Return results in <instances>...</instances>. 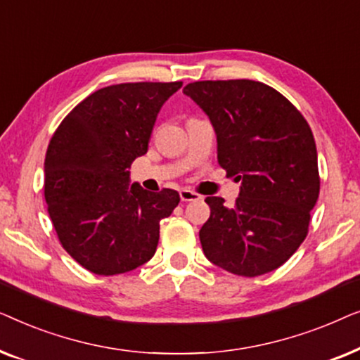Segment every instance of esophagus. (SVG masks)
<instances>
[{
  "label": "esophagus",
  "mask_w": 360,
  "mask_h": 360,
  "mask_svg": "<svg viewBox=\"0 0 360 360\" xmlns=\"http://www.w3.org/2000/svg\"><path fill=\"white\" fill-rule=\"evenodd\" d=\"M180 200L185 201V203L186 201H198V200H201V195L185 188V190H180Z\"/></svg>",
  "instance_id": "1"
}]
</instances>
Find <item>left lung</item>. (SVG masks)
I'll return each instance as SVG.
<instances>
[{
  "label": "left lung",
  "instance_id": "left-lung-1",
  "mask_svg": "<svg viewBox=\"0 0 360 360\" xmlns=\"http://www.w3.org/2000/svg\"><path fill=\"white\" fill-rule=\"evenodd\" d=\"M184 93L214 127L219 165L240 181L233 208L206 196L211 214L200 229L206 259L240 277L272 272L307 238L319 195L309 124L282 93L260 82H193Z\"/></svg>",
  "mask_w": 360,
  "mask_h": 360
}]
</instances>
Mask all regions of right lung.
<instances>
[{
  "label": "right lung",
  "mask_w": 360,
  "mask_h": 360,
  "mask_svg": "<svg viewBox=\"0 0 360 360\" xmlns=\"http://www.w3.org/2000/svg\"><path fill=\"white\" fill-rule=\"evenodd\" d=\"M181 82L120 83L73 108L49 142L44 196L62 248L96 275L146 264L159 244L160 219L180 203L175 190L129 186L160 108Z\"/></svg>",
  "instance_id": "1"
}]
</instances>
